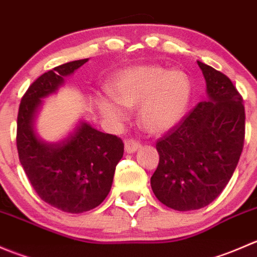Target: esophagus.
I'll use <instances>...</instances> for the list:
<instances>
[{"label":"esophagus","instance_id":"obj_1","mask_svg":"<svg viewBox=\"0 0 257 257\" xmlns=\"http://www.w3.org/2000/svg\"><path fill=\"white\" fill-rule=\"evenodd\" d=\"M124 148H125V152L131 154V153L137 152V150L141 148V143L137 142L136 139H126V141L124 142Z\"/></svg>","mask_w":257,"mask_h":257}]
</instances>
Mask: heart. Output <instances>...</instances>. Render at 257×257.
Here are the masks:
<instances>
[{
  "label": "heart",
  "instance_id": "1",
  "mask_svg": "<svg viewBox=\"0 0 257 257\" xmlns=\"http://www.w3.org/2000/svg\"><path fill=\"white\" fill-rule=\"evenodd\" d=\"M114 95L99 99V109L112 123L125 119V108H138V119L150 134H163L185 116L193 95L189 74L181 69L141 66L124 69L112 82Z\"/></svg>",
  "mask_w": 257,
  "mask_h": 257
}]
</instances>
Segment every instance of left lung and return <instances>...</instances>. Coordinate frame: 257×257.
Returning a JSON list of instances; mask_svg holds the SVG:
<instances>
[{
    "label": "left lung",
    "instance_id": "1",
    "mask_svg": "<svg viewBox=\"0 0 257 257\" xmlns=\"http://www.w3.org/2000/svg\"><path fill=\"white\" fill-rule=\"evenodd\" d=\"M206 99L157 142L159 164L150 185L158 200L178 211L198 210L221 194L239 163L245 108L232 82L198 61Z\"/></svg>",
    "mask_w": 257,
    "mask_h": 257
}]
</instances>
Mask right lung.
Returning <instances> with one entry per match:
<instances>
[{
    "label": "right lung",
    "mask_w": 257,
    "mask_h": 257,
    "mask_svg": "<svg viewBox=\"0 0 257 257\" xmlns=\"http://www.w3.org/2000/svg\"><path fill=\"white\" fill-rule=\"evenodd\" d=\"M88 62H68L38 77L21 100L17 116V150L21 165L41 199L62 211L79 214L97 208L112 188L115 167L124 153L120 138L82 120L58 142H46L35 131L45 98L64 78Z\"/></svg>",
    "instance_id": "right-lung-1"
}]
</instances>
